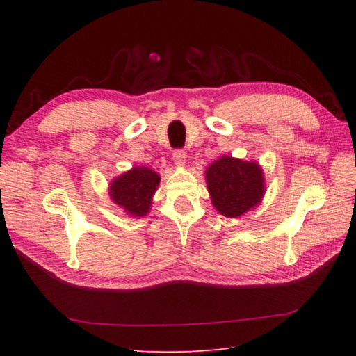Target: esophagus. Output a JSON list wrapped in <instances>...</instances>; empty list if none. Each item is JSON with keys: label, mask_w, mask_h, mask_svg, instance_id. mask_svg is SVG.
<instances>
[{"label": "esophagus", "mask_w": 356, "mask_h": 356, "mask_svg": "<svg viewBox=\"0 0 356 356\" xmlns=\"http://www.w3.org/2000/svg\"><path fill=\"white\" fill-rule=\"evenodd\" d=\"M172 161H174V163H176V165L184 166L185 162H186V153H185L184 149H176L172 153Z\"/></svg>", "instance_id": "esophagus-1"}]
</instances>
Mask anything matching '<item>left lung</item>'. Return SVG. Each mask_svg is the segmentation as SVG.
Here are the masks:
<instances>
[{
	"label": "left lung",
	"instance_id": "obj_1",
	"mask_svg": "<svg viewBox=\"0 0 356 356\" xmlns=\"http://www.w3.org/2000/svg\"><path fill=\"white\" fill-rule=\"evenodd\" d=\"M205 176L211 202L225 217L243 216L263 199L264 177L257 162L222 156L208 166Z\"/></svg>",
	"mask_w": 356,
	"mask_h": 356
}]
</instances>
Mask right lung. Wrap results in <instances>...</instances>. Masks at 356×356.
Segmentation results:
<instances>
[{"label": "right lung", "mask_w": 356, "mask_h": 356, "mask_svg": "<svg viewBox=\"0 0 356 356\" xmlns=\"http://www.w3.org/2000/svg\"><path fill=\"white\" fill-rule=\"evenodd\" d=\"M161 182L159 174L147 166H134L110 184L111 200L133 217L149 213L153 194Z\"/></svg>", "instance_id": "obj_1"}]
</instances>
